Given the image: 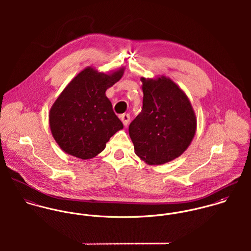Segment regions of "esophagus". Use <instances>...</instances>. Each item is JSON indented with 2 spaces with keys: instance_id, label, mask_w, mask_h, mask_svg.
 Here are the masks:
<instances>
[{
  "instance_id": "1",
  "label": "esophagus",
  "mask_w": 251,
  "mask_h": 251,
  "mask_svg": "<svg viewBox=\"0 0 251 251\" xmlns=\"http://www.w3.org/2000/svg\"><path fill=\"white\" fill-rule=\"evenodd\" d=\"M120 119H121V121L123 122L124 126H126L128 125V123H129L130 117H129V115H128V114H123V115H121V116H120Z\"/></svg>"
}]
</instances>
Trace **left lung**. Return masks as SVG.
Segmentation results:
<instances>
[{
  "label": "left lung",
  "instance_id": "left-lung-1",
  "mask_svg": "<svg viewBox=\"0 0 251 251\" xmlns=\"http://www.w3.org/2000/svg\"><path fill=\"white\" fill-rule=\"evenodd\" d=\"M143 107L129 125L135 153L161 165L183 153L196 132V116L185 93L169 77H141Z\"/></svg>",
  "mask_w": 251,
  "mask_h": 251
}]
</instances>
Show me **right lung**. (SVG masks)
I'll return each mask as SVG.
<instances>
[{"mask_svg": "<svg viewBox=\"0 0 251 251\" xmlns=\"http://www.w3.org/2000/svg\"><path fill=\"white\" fill-rule=\"evenodd\" d=\"M125 68L103 73L93 67L79 72L49 112L51 133L59 147L80 159L101 152L124 126L113 111L105 92L123 76Z\"/></svg>", "mask_w": 251, "mask_h": 251, "instance_id": "add662e5", "label": "right lung"}]
</instances>
